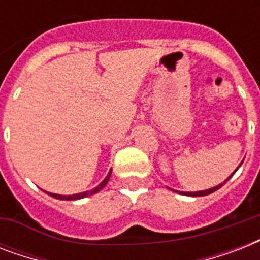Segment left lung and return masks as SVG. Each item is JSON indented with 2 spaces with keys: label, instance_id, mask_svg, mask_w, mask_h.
Here are the masks:
<instances>
[{
  "label": "left lung",
  "instance_id": "left-lung-1",
  "mask_svg": "<svg viewBox=\"0 0 260 260\" xmlns=\"http://www.w3.org/2000/svg\"><path fill=\"white\" fill-rule=\"evenodd\" d=\"M239 167H240V166H239ZM239 167H238V169H239ZM235 171H236V170H235ZM231 177H232V175H231ZM230 178H228V179H230ZM228 179H226V181H228ZM225 182H224V183H225ZM224 183H220V185L214 186V187H212V189L202 190V191H193V193H182V194H186V196H193V197H200V196H208V194L213 193V191H216V190L220 189V187H221V186L224 185Z\"/></svg>",
  "mask_w": 260,
  "mask_h": 260
}]
</instances>
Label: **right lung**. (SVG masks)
<instances>
[{
    "label": "right lung",
    "mask_w": 260,
    "mask_h": 260,
    "mask_svg": "<svg viewBox=\"0 0 260 260\" xmlns=\"http://www.w3.org/2000/svg\"><path fill=\"white\" fill-rule=\"evenodd\" d=\"M110 178V171L109 174L106 175V178L104 179V181L100 183V185L97 186V187H94L93 190H89V191H85V193H79V194H73V196H60V194H54V193H48V196H51V197L54 198H58V200H79V198H83V197H87V196H91V194H95L98 193L100 190L104 187V186L108 183V181H109Z\"/></svg>",
    "instance_id": "right-lung-1"
}]
</instances>
